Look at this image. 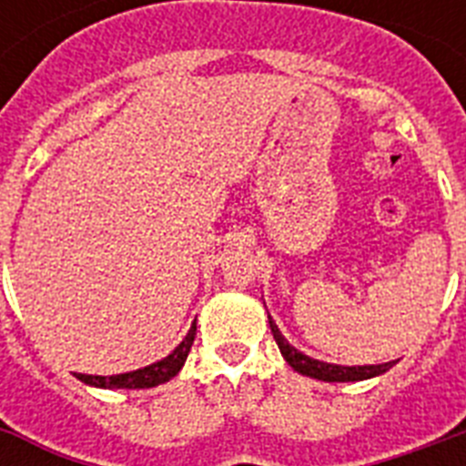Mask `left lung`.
<instances>
[{
  "label": "left lung",
  "instance_id": "left-lung-1",
  "mask_svg": "<svg viewBox=\"0 0 466 466\" xmlns=\"http://www.w3.org/2000/svg\"><path fill=\"white\" fill-rule=\"evenodd\" d=\"M270 331H273V339H276L280 353L288 360L292 370H298L299 375L314 377V380H324V382H360V380H370V377H377L387 372V370L394 365L397 360L382 362V365H358V368H346V365H331V362L314 360L309 355L299 353L298 348H292L288 340L283 339V333L276 326V321L268 317Z\"/></svg>",
  "mask_w": 466,
  "mask_h": 466
}]
</instances>
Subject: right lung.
<instances>
[{
	"instance_id": "right-lung-1",
	"label": "right lung",
	"mask_w": 466,
	"mask_h": 466,
	"mask_svg": "<svg viewBox=\"0 0 466 466\" xmlns=\"http://www.w3.org/2000/svg\"><path fill=\"white\" fill-rule=\"evenodd\" d=\"M193 339H196V324L190 326L188 336L176 346L174 353L167 355L164 360L155 362V365L135 370V372H126V375H111V377L76 375V377H79L82 382L94 384V387H106V390H149V387L168 382L171 377L178 375V370L183 368V362H186V358H188Z\"/></svg>"
}]
</instances>
